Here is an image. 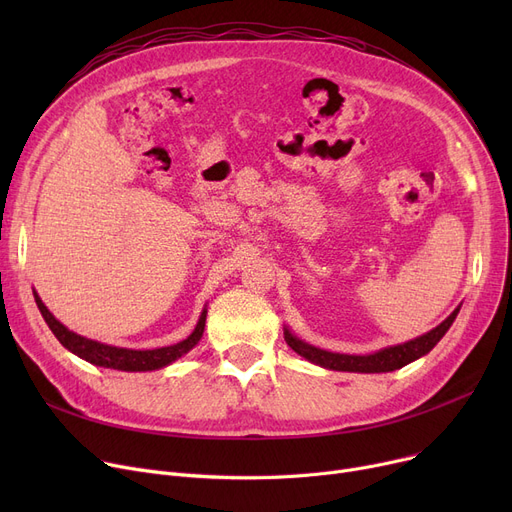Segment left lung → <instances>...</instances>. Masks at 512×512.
Instances as JSON below:
<instances>
[{
    "mask_svg": "<svg viewBox=\"0 0 512 512\" xmlns=\"http://www.w3.org/2000/svg\"><path fill=\"white\" fill-rule=\"evenodd\" d=\"M459 311H461V305L456 307L440 326L429 330L427 334H423L415 340H409V342L386 346V348H382V351L371 353V355H344V353L324 351V348H317V346L297 338L288 328H284V340L288 342V346L294 353H299L307 361L324 367V369L353 371V373H388V371L405 367L432 351V348L442 340V336L450 330L452 321L456 319V315H459Z\"/></svg>",
    "mask_w": 512,
    "mask_h": 512,
    "instance_id": "8db88e82",
    "label": "left lung"
}]
</instances>
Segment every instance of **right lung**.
<instances>
[{
  "instance_id": "1",
  "label": "right lung",
  "mask_w": 512,
  "mask_h": 512,
  "mask_svg": "<svg viewBox=\"0 0 512 512\" xmlns=\"http://www.w3.org/2000/svg\"><path fill=\"white\" fill-rule=\"evenodd\" d=\"M35 294V303L45 319V324L60 340V344L68 351L80 359H85L97 367H107V369H118V371H153L168 367L182 355H186L191 348H195L203 336L205 330V319H207V307H203L199 321L191 336L184 338L182 342L170 344V346H161V348H151V351H134V348H122V346H112L105 342H97L91 338L80 336L72 330H68L62 321L53 317V313L45 307V303L39 299V294Z\"/></svg>"
}]
</instances>
